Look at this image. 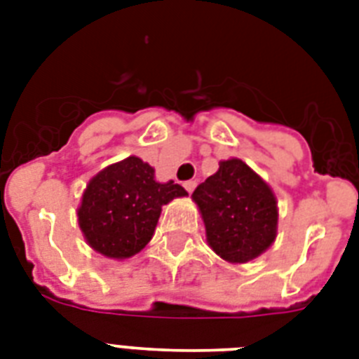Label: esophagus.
<instances>
[{
  "instance_id": "34e87169",
  "label": "esophagus",
  "mask_w": 359,
  "mask_h": 359,
  "mask_svg": "<svg viewBox=\"0 0 359 359\" xmlns=\"http://www.w3.org/2000/svg\"><path fill=\"white\" fill-rule=\"evenodd\" d=\"M182 186H184V190L188 191V194H191V191L196 190V180H186Z\"/></svg>"
}]
</instances>
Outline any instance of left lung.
I'll return each instance as SVG.
<instances>
[{
	"mask_svg": "<svg viewBox=\"0 0 359 359\" xmlns=\"http://www.w3.org/2000/svg\"><path fill=\"white\" fill-rule=\"evenodd\" d=\"M191 199L201 212L207 242L231 264H244L278 236V201L272 188L240 158L222 160L219 169L196 188Z\"/></svg>",
	"mask_w": 359,
	"mask_h": 359,
	"instance_id": "obj_1",
	"label": "left lung"
}]
</instances>
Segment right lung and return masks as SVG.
Instances as JSON below:
<instances>
[{
  "label": "right lung",
  "mask_w": 359,
  "mask_h": 359,
  "mask_svg": "<svg viewBox=\"0 0 359 359\" xmlns=\"http://www.w3.org/2000/svg\"><path fill=\"white\" fill-rule=\"evenodd\" d=\"M186 196L182 186L158 182L152 165L128 156L89 180L78 207V225L97 253L123 261L151 242L163 205Z\"/></svg>",
  "instance_id": "right-lung-1"
}]
</instances>
